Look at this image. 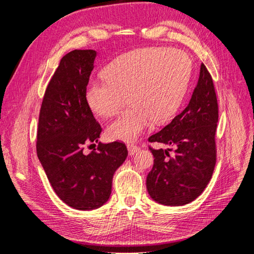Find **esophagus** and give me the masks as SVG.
I'll return each instance as SVG.
<instances>
[{"label":"esophagus","instance_id":"esophagus-1","mask_svg":"<svg viewBox=\"0 0 254 254\" xmlns=\"http://www.w3.org/2000/svg\"><path fill=\"white\" fill-rule=\"evenodd\" d=\"M127 148H128V152H129V156H133L135 152H137L140 150V147L139 146H136L134 144H128L127 145Z\"/></svg>","mask_w":254,"mask_h":254}]
</instances>
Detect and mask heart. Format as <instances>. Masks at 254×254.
Masks as SVG:
<instances>
[{"mask_svg":"<svg viewBox=\"0 0 254 254\" xmlns=\"http://www.w3.org/2000/svg\"><path fill=\"white\" fill-rule=\"evenodd\" d=\"M191 76L186 53L168 48H146L124 54L91 78L84 91L87 105L98 117L117 114L130 98L128 108L107 128L111 140L130 142L155 122L162 124L179 110Z\"/></svg>","mask_w":254,"mask_h":254,"instance_id":"1","label":"heart"}]
</instances>
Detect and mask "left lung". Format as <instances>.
<instances>
[{"label":"left lung","mask_w":254,"mask_h":254,"mask_svg":"<svg viewBox=\"0 0 254 254\" xmlns=\"http://www.w3.org/2000/svg\"><path fill=\"white\" fill-rule=\"evenodd\" d=\"M218 105L213 79L203 64L197 86L188 107L149 142L174 146L153 149L152 170L146 188L152 200L163 205L179 206L191 202L211 180L216 163L215 132Z\"/></svg>","instance_id":"left-lung-1"}]
</instances>
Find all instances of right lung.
<instances>
[{"label":"right lung","mask_w":254,"mask_h":254,"mask_svg":"<svg viewBox=\"0 0 254 254\" xmlns=\"http://www.w3.org/2000/svg\"><path fill=\"white\" fill-rule=\"evenodd\" d=\"M96 54L74 50L61 58L45 91L37 132V155L53 190L65 204L81 211L108 201L113 175L128 156L120 142L99 143L90 154L83 151L86 143L98 142L102 132L84 97Z\"/></svg>","instance_id":"add662e5"}]
</instances>
